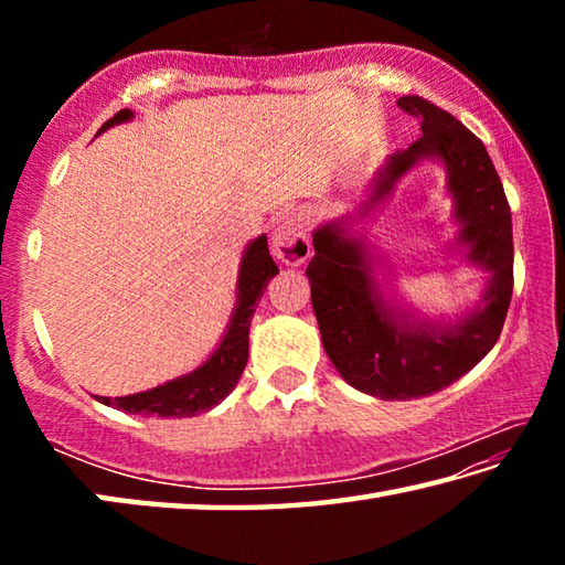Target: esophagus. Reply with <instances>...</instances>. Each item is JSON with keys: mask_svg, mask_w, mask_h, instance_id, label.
Returning <instances> with one entry per match:
<instances>
[{"mask_svg": "<svg viewBox=\"0 0 565 565\" xmlns=\"http://www.w3.org/2000/svg\"><path fill=\"white\" fill-rule=\"evenodd\" d=\"M271 252L276 259H281L286 266H301L311 256L309 228L301 214H284L274 226Z\"/></svg>", "mask_w": 565, "mask_h": 565, "instance_id": "esophagus-1", "label": "esophagus"}]
</instances>
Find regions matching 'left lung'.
Instances as JSON below:
<instances>
[{
    "mask_svg": "<svg viewBox=\"0 0 565 565\" xmlns=\"http://www.w3.org/2000/svg\"><path fill=\"white\" fill-rule=\"evenodd\" d=\"M396 104L420 121V137L386 157L356 214L313 228L306 269L323 351L347 384L384 401L436 394L468 374L499 341L513 294L511 209L483 141L431 102L401 97ZM424 160L445 167L457 224L449 247L487 274L482 299L456 320H426L401 300L367 248L365 227L358 228Z\"/></svg>",
    "mask_w": 565,
    "mask_h": 565,
    "instance_id": "8db88e82",
    "label": "left lung"
}]
</instances>
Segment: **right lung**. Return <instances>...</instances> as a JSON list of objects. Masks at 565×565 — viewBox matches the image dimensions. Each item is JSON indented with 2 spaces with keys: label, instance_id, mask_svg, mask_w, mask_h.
<instances>
[{
  "label": "right lung",
  "instance_id": "add662e5",
  "mask_svg": "<svg viewBox=\"0 0 565 565\" xmlns=\"http://www.w3.org/2000/svg\"><path fill=\"white\" fill-rule=\"evenodd\" d=\"M134 119L131 109H121L114 114L109 121L102 124L97 131L104 134L117 124H127ZM279 274V266L274 264L266 244V234L252 238L242 254L236 279V303L232 317H228L226 329L218 339L216 349L209 353V359L189 371L184 376H177L167 384L154 386L149 391H139L131 396H97L99 404L127 411V414H145V416H161V418H189L196 414H206L216 404L232 394L238 384V376L246 366L248 359V327H252L256 303L266 291L274 276Z\"/></svg>",
  "mask_w": 565,
  "mask_h": 565
}]
</instances>
